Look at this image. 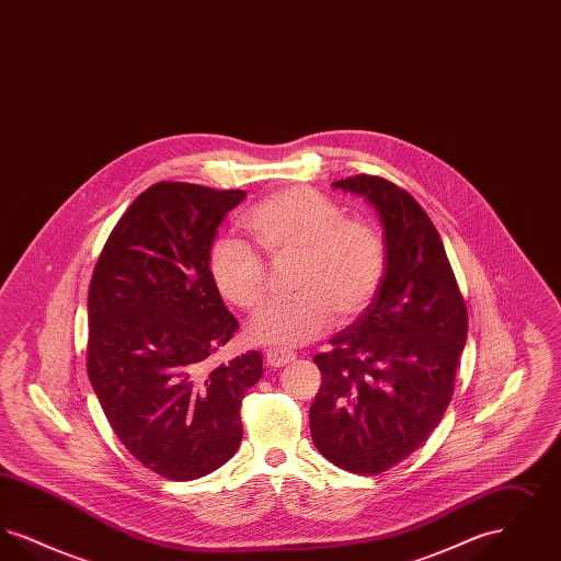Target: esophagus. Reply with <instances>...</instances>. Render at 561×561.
Segmentation results:
<instances>
[{"mask_svg":"<svg viewBox=\"0 0 561 561\" xmlns=\"http://www.w3.org/2000/svg\"><path fill=\"white\" fill-rule=\"evenodd\" d=\"M294 353L290 351H284V348H268L265 351V362H267L268 368H284L286 364L294 362Z\"/></svg>","mask_w":561,"mask_h":561,"instance_id":"esophagus-1","label":"esophagus"}]
</instances>
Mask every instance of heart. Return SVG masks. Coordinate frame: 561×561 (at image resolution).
I'll list each match as a JSON object with an SVG mask.
<instances>
[{"label": "heart", "instance_id": "obj_1", "mask_svg": "<svg viewBox=\"0 0 561 561\" xmlns=\"http://www.w3.org/2000/svg\"><path fill=\"white\" fill-rule=\"evenodd\" d=\"M243 229L268 259L296 254L293 290L271 300L248 323L259 345L294 348L318 341L334 313L351 320L378 293L387 271L380 231L347 218L343 208L309 187L273 193L243 216ZM216 290L243 311L265 298V263L243 241H216L208 256Z\"/></svg>", "mask_w": 561, "mask_h": 561}]
</instances>
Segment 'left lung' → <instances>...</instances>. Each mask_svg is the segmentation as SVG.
Segmentation results:
<instances>
[{"mask_svg":"<svg viewBox=\"0 0 561 561\" xmlns=\"http://www.w3.org/2000/svg\"><path fill=\"white\" fill-rule=\"evenodd\" d=\"M332 187L378 214L387 271L368 309L313 357L321 387L309 423L330 462L376 476L439 425L467 343V307L437 229L408 191L368 174Z\"/></svg>","mask_w":561,"mask_h":561,"instance_id":"obj_1","label":"left lung"}]
</instances>
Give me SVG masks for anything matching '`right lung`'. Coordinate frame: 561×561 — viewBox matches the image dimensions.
<instances>
[{
    "label": "right lung",
    "mask_w": 561,
    "mask_h": 561,
    "mask_svg": "<svg viewBox=\"0 0 561 561\" xmlns=\"http://www.w3.org/2000/svg\"><path fill=\"white\" fill-rule=\"evenodd\" d=\"M243 197L240 188L158 183L117 220L92 273V389L128 453L168 480L204 478L238 453L241 400L263 376L259 351L208 366L238 332L208 256Z\"/></svg>",
    "instance_id": "1"
}]
</instances>
